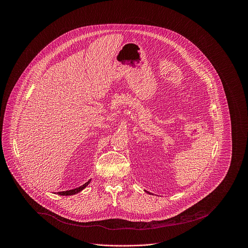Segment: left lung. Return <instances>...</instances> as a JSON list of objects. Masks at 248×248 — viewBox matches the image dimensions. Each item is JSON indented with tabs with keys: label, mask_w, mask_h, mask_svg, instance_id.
Wrapping results in <instances>:
<instances>
[{
	"label": "left lung",
	"mask_w": 248,
	"mask_h": 248,
	"mask_svg": "<svg viewBox=\"0 0 248 248\" xmlns=\"http://www.w3.org/2000/svg\"><path fill=\"white\" fill-rule=\"evenodd\" d=\"M146 192H147V193H149V192H148V191H146ZM149 194H150V193H149Z\"/></svg>",
	"instance_id": "obj_1"
}]
</instances>
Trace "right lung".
Here are the masks:
<instances>
[{"label":"right lung","instance_id":"obj_1","mask_svg":"<svg viewBox=\"0 0 248 248\" xmlns=\"http://www.w3.org/2000/svg\"><path fill=\"white\" fill-rule=\"evenodd\" d=\"M90 182H91V180H89V181H88L87 183H85L83 186H79V187H77V188H75V189H70V190H66V191H60V192H59V195H64V196H67V195H75V194L80 192L81 190H83V189L90 184Z\"/></svg>","mask_w":248,"mask_h":248}]
</instances>
